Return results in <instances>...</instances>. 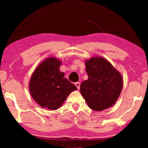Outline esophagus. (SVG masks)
Segmentation results:
<instances>
[{
	"label": "esophagus",
	"mask_w": 148,
	"mask_h": 148,
	"mask_svg": "<svg viewBox=\"0 0 148 148\" xmlns=\"http://www.w3.org/2000/svg\"><path fill=\"white\" fill-rule=\"evenodd\" d=\"M75 86L77 88V89L79 90V89L80 88V83L79 82H76L75 83Z\"/></svg>",
	"instance_id": "esophagus-1"
}]
</instances>
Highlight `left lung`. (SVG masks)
<instances>
[{
	"label": "left lung",
	"instance_id": "1",
	"mask_svg": "<svg viewBox=\"0 0 148 148\" xmlns=\"http://www.w3.org/2000/svg\"><path fill=\"white\" fill-rule=\"evenodd\" d=\"M85 64L88 79L81 84V94L92 110L109 108L116 102L122 91V75L102 56L86 59Z\"/></svg>",
	"mask_w": 148,
	"mask_h": 148
}]
</instances>
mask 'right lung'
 Instances as JSON below:
<instances>
[{
	"label": "right lung",
	"mask_w": 148,
	"mask_h": 148,
	"mask_svg": "<svg viewBox=\"0 0 148 148\" xmlns=\"http://www.w3.org/2000/svg\"><path fill=\"white\" fill-rule=\"evenodd\" d=\"M61 60L48 57L40 62L32 73L29 82L30 94L40 106L55 110L62 106L76 86L64 78L60 71Z\"/></svg>",
	"instance_id": "obj_1"
}]
</instances>
